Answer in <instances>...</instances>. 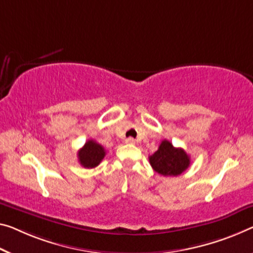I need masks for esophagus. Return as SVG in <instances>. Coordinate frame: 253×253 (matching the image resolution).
Instances as JSON below:
<instances>
[{
    "label": "esophagus",
    "instance_id": "1",
    "mask_svg": "<svg viewBox=\"0 0 253 253\" xmlns=\"http://www.w3.org/2000/svg\"><path fill=\"white\" fill-rule=\"evenodd\" d=\"M126 143H129V145H134V143H135V140L133 139V138H126Z\"/></svg>",
    "mask_w": 253,
    "mask_h": 253
}]
</instances>
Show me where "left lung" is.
Listing matches in <instances>:
<instances>
[{
	"label": "left lung",
	"mask_w": 253,
	"mask_h": 253,
	"mask_svg": "<svg viewBox=\"0 0 253 253\" xmlns=\"http://www.w3.org/2000/svg\"><path fill=\"white\" fill-rule=\"evenodd\" d=\"M190 156L184 149L175 148L169 140H163L157 151L149 156L154 170L164 176H177L190 166Z\"/></svg>",
	"instance_id": "8db88e82"
}]
</instances>
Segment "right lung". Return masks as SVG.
Wrapping results in <instances>:
<instances>
[{
    "instance_id": "add662e5",
    "label": "right lung",
    "mask_w": 253,
    "mask_h": 253,
    "mask_svg": "<svg viewBox=\"0 0 253 253\" xmlns=\"http://www.w3.org/2000/svg\"><path fill=\"white\" fill-rule=\"evenodd\" d=\"M105 155H106V151L104 147L91 139L88 140L83 148L78 151V161L84 169H94L99 165Z\"/></svg>"
}]
</instances>
